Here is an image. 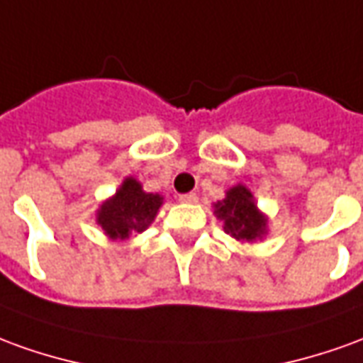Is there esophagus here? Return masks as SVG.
Masks as SVG:
<instances>
[{"mask_svg":"<svg viewBox=\"0 0 363 363\" xmlns=\"http://www.w3.org/2000/svg\"><path fill=\"white\" fill-rule=\"evenodd\" d=\"M179 200L184 202V204H196V202H199V196H196L194 192H189V194H181Z\"/></svg>","mask_w":363,"mask_h":363,"instance_id":"1","label":"esophagus"}]
</instances>
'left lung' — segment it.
<instances>
[{
	"instance_id": "left-lung-1",
	"label": "left lung",
	"mask_w": 363,
	"mask_h": 363,
	"mask_svg": "<svg viewBox=\"0 0 363 363\" xmlns=\"http://www.w3.org/2000/svg\"><path fill=\"white\" fill-rule=\"evenodd\" d=\"M212 208L225 234L232 235L235 242L255 243L269 232V218L257 208L253 192L242 182L225 190L224 199L218 200Z\"/></svg>"
}]
</instances>
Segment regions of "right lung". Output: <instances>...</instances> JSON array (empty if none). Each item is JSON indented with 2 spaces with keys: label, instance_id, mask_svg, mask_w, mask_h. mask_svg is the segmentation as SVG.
<instances>
[{
  "label": "right lung",
  "instance_id": "add662e5",
  "mask_svg": "<svg viewBox=\"0 0 363 363\" xmlns=\"http://www.w3.org/2000/svg\"><path fill=\"white\" fill-rule=\"evenodd\" d=\"M164 199L157 192H145L135 177H125L120 189L96 210V224L113 242H125L145 232L159 214Z\"/></svg>",
  "mask_w": 363,
  "mask_h": 363
}]
</instances>
